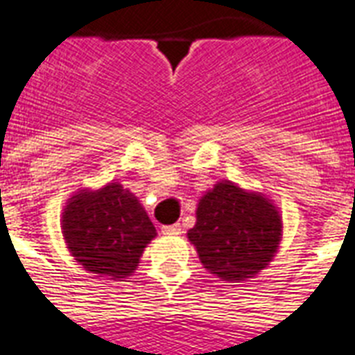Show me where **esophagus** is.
<instances>
[{"label": "esophagus", "instance_id": "34e87169", "mask_svg": "<svg viewBox=\"0 0 355 355\" xmlns=\"http://www.w3.org/2000/svg\"><path fill=\"white\" fill-rule=\"evenodd\" d=\"M164 235H178L180 233V224H169V226H162Z\"/></svg>", "mask_w": 355, "mask_h": 355}]
</instances>
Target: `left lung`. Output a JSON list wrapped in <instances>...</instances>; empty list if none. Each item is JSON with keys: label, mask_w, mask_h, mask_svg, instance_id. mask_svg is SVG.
Wrapping results in <instances>:
<instances>
[{"label": "left lung", "mask_w": 355, "mask_h": 355, "mask_svg": "<svg viewBox=\"0 0 355 355\" xmlns=\"http://www.w3.org/2000/svg\"><path fill=\"white\" fill-rule=\"evenodd\" d=\"M187 232L207 272L223 281L257 277L279 252L282 215L268 195L218 180L197 204Z\"/></svg>", "instance_id": "left-lung-1"}]
</instances>
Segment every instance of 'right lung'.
Wrapping results in <instances>:
<instances>
[{
	"label": "right lung",
	"mask_w": 355,
	"mask_h": 355,
	"mask_svg": "<svg viewBox=\"0 0 355 355\" xmlns=\"http://www.w3.org/2000/svg\"><path fill=\"white\" fill-rule=\"evenodd\" d=\"M62 235L85 272L122 281L135 273L157 230L138 197L109 182L71 195L62 211Z\"/></svg>",
	"instance_id": "add662e5"
}]
</instances>
